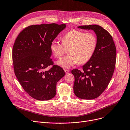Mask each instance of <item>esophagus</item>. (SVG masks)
<instances>
[{
	"instance_id": "1",
	"label": "esophagus",
	"mask_w": 130,
	"mask_h": 130,
	"mask_svg": "<svg viewBox=\"0 0 130 130\" xmlns=\"http://www.w3.org/2000/svg\"><path fill=\"white\" fill-rule=\"evenodd\" d=\"M64 72H65L66 73H68L69 72V70L68 69H64Z\"/></svg>"
}]
</instances>
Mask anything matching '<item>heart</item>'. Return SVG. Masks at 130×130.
Returning a JSON list of instances; mask_svg holds the SVG:
<instances>
[{
    "label": "heart",
    "instance_id": "obj_1",
    "mask_svg": "<svg viewBox=\"0 0 130 130\" xmlns=\"http://www.w3.org/2000/svg\"><path fill=\"white\" fill-rule=\"evenodd\" d=\"M62 43L53 41L51 50L56 58H60L68 50L67 56L61 58L57 63L63 68H69L78 62L83 64L88 61L93 56L97 46V38L92 33H85L73 29L64 35Z\"/></svg>",
    "mask_w": 130,
    "mask_h": 130
}]
</instances>
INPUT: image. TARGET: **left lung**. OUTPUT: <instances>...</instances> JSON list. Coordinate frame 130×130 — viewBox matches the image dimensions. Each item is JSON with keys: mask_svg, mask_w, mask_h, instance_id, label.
<instances>
[{"mask_svg": "<svg viewBox=\"0 0 130 130\" xmlns=\"http://www.w3.org/2000/svg\"><path fill=\"white\" fill-rule=\"evenodd\" d=\"M92 29L97 36V46L91 59L85 64L83 71L73 69V90L75 95L83 99H93L101 95L112 78L116 61V48L109 32L98 25L77 27Z\"/></svg>", "mask_w": 130, "mask_h": 130, "instance_id": "obj_1", "label": "left lung"}]
</instances>
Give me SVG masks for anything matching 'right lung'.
<instances>
[{"label":"right lung","instance_id":"1","mask_svg":"<svg viewBox=\"0 0 130 130\" xmlns=\"http://www.w3.org/2000/svg\"><path fill=\"white\" fill-rule=\"evenodd\" d=\"M66 27L65 24L32 25L17 37L12 49L15 75L24 90L38 101H48L56 94L57 83L65 75L54 65L51 44ZM49 65L52 67L45 70Z\"/></svg>","mask_w":130,"mask_h":130}]
</instances>
